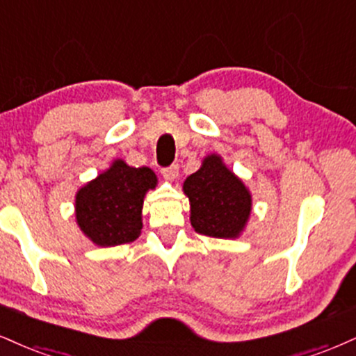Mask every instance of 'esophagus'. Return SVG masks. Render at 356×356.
I'll return each mask as SVG.
<instances>
[{
	"instance_id": "esophagus-1",
	"label": "esophagus",
	"mask_w": 356,
	"mask_h": 356,
	"mask_svg": "<svg viewBox=\"0 0 356 356\" xmlns=\"http://www.w3.org/2000/svg\"><path fill=\"white\" fill-rule=\"evenodd\" d=\"M162 175H164L167 181H175L179 175V165L172 164L170 167H165V169H162Z\"/></svg>"
}]
</instances>
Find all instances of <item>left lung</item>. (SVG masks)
Segmentation results:
<instances>
[{"label":"left lung","mask_w":356,"mask_h":356,"mask_svg":"<svg viewBox=\"0 0 356 356\" xmlns=\"http://www.w3.org/2000/svg\"><path fill=\"white\" fill-rule=\"evenodd\" d=\"M191 204V224L197 234L213 238H238L252 213V194L219 154L204 157L199 170L184 181Z\"/></svg>","instance_id":"1"}]
</instances>
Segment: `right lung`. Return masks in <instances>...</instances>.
<instances>
[{
  "instance_id": "add662e5",
  "label": "right lung",
  "mask_w": 356,
  "mask_h": 356,
  "mask_svg": "<svg viewBox=\"0 0 356 356\" xmlns=\"http://www.w3.org/2000/svg\"><path fill=\"white\" fill-rule=\"evenodd\" d=\"M156 186L157 175L152 169L114 159L76 192V224L97 247L134 242L143 230L145 194Z\"/></svg>"
}]
</instances>
